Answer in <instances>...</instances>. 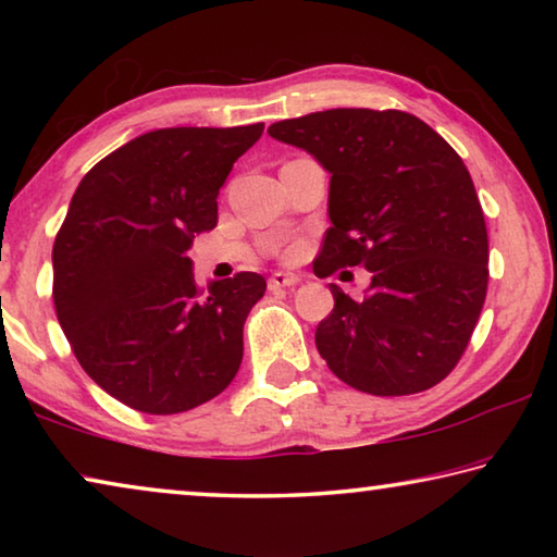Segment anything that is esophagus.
Instances as JSON below:
<instances>
[{"instance_id": "1", "label": "esophagus", "mask_w": 557, "mask_h": 557, "mask_svg": "<svg viewBox=\"0 0 557 557\" xmlns=\"http://www.w3.org/2000/svg\"><path fill=\"white\" fill-rule=\"evenodd\" d=\"M297 282H299V277H297V275H292V272H275V275H272V277L268 280V287H270V289L295 287Z\"/></svg>"}]
</instances>
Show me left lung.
Masks as SVG:
<instances>
[{
	"instance_id": "8db88e82",
	"label": "left lung",
	"mask_w": 557,
	"mask_h": 557,
	"mask_svg": "<svg viewBox=\"0 0 557 557\" xmlns=\"http://www.w3.org/2000/svg\"><path fill=\"white\" fill-rule=\"evenodd\" d=\"M268 132L332 174L317 275L356 265L373 275L358 301L329 285L334 309L314 334L329 369L371 395H410L447 379L488 282L484 211L461 157L403 110L336 108Z\"/></svg>"
}]
</instances>
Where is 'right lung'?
<instances>
[{
  "label": "right lung",
  "mask_w": 557,
  "mask_h": 557,
  "mask_svg": "<svg viewBox=\"0 0 557 557\" xmlns=\"http://www.w3.org/2000/svg\"><path fill=\"white\" fill-rule=\"evenodd\" d=\"M262 127L147 132L75 188L53 243L55 317L83 371L132 410L186 412L240 369L265 277L238 272L201 289L188 248L215 228L221 186Z\"/></svg>",
  "instance_id": "add662e5"
}]
</instances>
